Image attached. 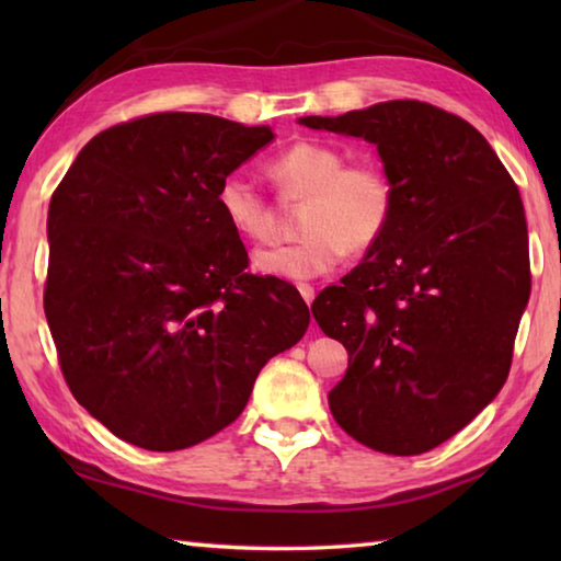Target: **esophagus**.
<instances>
[{
  "label": "esophagus",
  "instance_id": "obj_1",
  "mask_svg": "<svg viewBox=\"0 0 561 561\" xmlns=\"http://www.w3.org/2000/svg\"><path fill=\"white\" fill-rule=\"evenodd\" d=\"M299 294H301V299L307 301V304H311L314 301V287H311V284H299Z\"/></svg>",
  "mask_w": 561,
  "mask_h": 561
}]
</instances>
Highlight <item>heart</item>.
Wrapping results in <instances>:
<instances>
[{
	"instance_id": "heart-1",
	"label": "heart",
	"mask_w": 561,
	"mask_h": 561,
	"mask_svg": "<svg viewBox=\"0 0 561 561\" xmlns=\"http://www.w3.org/2000/svg\"><path fill=\"white\" fill-rule=\"evenodd\" d=\"M270 178L284 201H304L287 244L254 252V270L279 279H314L336 270L351 252H368L383 240L396 213V185L376 160L346 163V153L324 140H299L270 163ZM217 210L244 240L262 242L274 230V215L260 187L242 173H227L217 185Z\"/></svg>"
}]
</instances>
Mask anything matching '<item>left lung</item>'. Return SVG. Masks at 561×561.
Wrapping results in <instances>:
<instances>
[{"label":"left lung","instance_id":"obj_1","mask_svg":"<svg viewBox=\"0 0 561 561\" xmlns=\"http://www.w3.org/2000/svg\"><path fill=\"white\" fill-rule=\"evenodd\" d=\"M299 123L376 144L396 185L383 240L311 304L348 351L329 408L366 448L428 453L507 381L531 287L519 190L468 121L431 103Z\"/></svg>","mask_w":561,"mask_h":561}]
</instances>
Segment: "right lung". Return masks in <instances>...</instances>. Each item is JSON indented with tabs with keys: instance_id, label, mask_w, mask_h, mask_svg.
Wrapping results in <instances>:
<instances>
[{
	"instance_id": "add662e5",
	"label": "right lung",
	"mask_w": 561,
	"mask_h": 561,
	"mask_svg": "<svg viewBox=\"0 0 561 561\" xmlns=\"http://www.w3.org/2000/svg\"><path fill=\"white\" fill-rule=\"evenodd\" d=\"M270 126L148 113L91 138L49 205L44 311L66 386L121 440L193 448L227 428L309 327L289 282L247 272L217 185Z\"/></svg>"
}]
</instances>
